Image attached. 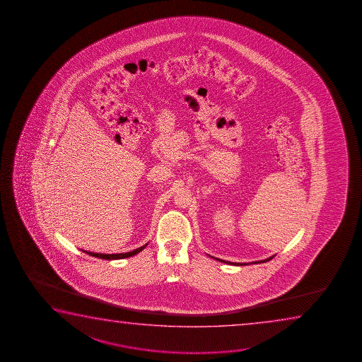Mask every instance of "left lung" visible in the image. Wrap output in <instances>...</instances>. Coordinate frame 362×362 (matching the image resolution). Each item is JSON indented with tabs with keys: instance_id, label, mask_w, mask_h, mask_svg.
<instances>
[{
	"instance_id": "obj_1",
	"label": "left lung",
	"mask_w": 362,
	"mask_h": 362,
	"mask_svg": "<svg viewBox=\"0 0 362 362\" xmlns=\"http://www.w3.org/2000/svg\"><path fill=\"white\" fill-rule=\"evenodd\" d=\"M273 257H274V256H271V257L266 258V259H262V261H257V262L255 263L268 262V261H271ZM216 259H218V258H216ZM218 261H220V262H225V261H223V259H218ZM230 264H235V266H243V264H246V263H230Z\"/></svg>"
}]
</instances>
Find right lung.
I'll return each instance as SVG.
<instances>
[{
  "mask_svg": "<svg viewBox=\"0 0 362 362\" xmlns=\"http://www.w3.org/2000/svg\"><path fill=\"white\" fill-rule=\"evenodd\" d=\"M147 245L148 243H146L142 247L136 248L134 251H131V252L126 253H115V255H106V253H94V252H88V251H84L85 253H88L90 256H94V257L103 258V259H122V258L132 257L134 255H137V253L141 252L142 250L147 247Z\"/></svg>",
  "mask_w": 362,
  "mask_h": 362,
  "instance_id": "obj_1",
  "label": "right lung"
}]
</instances>
